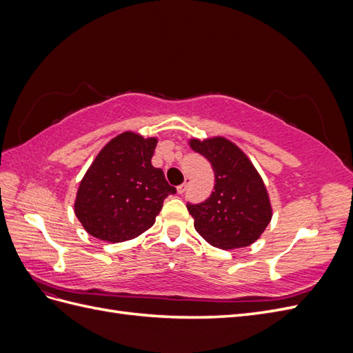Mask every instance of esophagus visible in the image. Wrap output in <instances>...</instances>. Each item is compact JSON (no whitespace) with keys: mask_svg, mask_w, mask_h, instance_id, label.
Listing matches in <instances>:
<instances>
[{"mask_svg":"<svg viewBox=\"0 0 353 353\" xmlns=\"http://www.w3.org/2000/svg\"><path fill=\"white\" fill-rule=\"evenodd\" d=\"M188 184H190V179H185L184 183L181 184V185L176 188V190H178V193H179V194H184L185 191H187V188H188Z\"/></svg>","mask_w":353,"mask_h":353,"instance_id":"obj_1","label":"esophagus"}]
</instances>
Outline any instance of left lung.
I'll list each match as a JSON object with an SVG mask.
<instances>
[{"label": "left lung", "mask_w": 353, "mask_h": 353, "mask_svg": "<svg viewBox=\"0 0 353 353\" xmlns=\"http://www.w3.org/2000/svg\"><path fill=\"white\" fill-rule=\"evenodd\" d=\"M194 152L205 156L215 172L208 200L187 205L194 228L222 250L248 248L258 240L272 218L268 191L258 170L239 145L225 137L191 138Z\"/></svg>", "instance_id": "obj_1"}]
</instances>
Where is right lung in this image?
<instances>
[{
    "instance_id": "1",
    "label": "right lung",
    "mask_w": 353,
    "mask_h": 353,
    "mask_svg": "<svg viewBox=\"0 0 353 353\" xmlns=\"http://www.w3.org/2000/svg\"><path fill=\"white\" fill-rule=\"evenodd\" d=\"M156 144V137L125 131L94 159L74 199V215L92 237L122 243L153 227L163 200L176 191L152 165Z\"/></svg>"
}]
</instances>
